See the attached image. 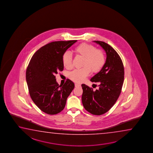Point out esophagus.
Returning <instances> with one entry per match:
<instances>
[{
	"label": "esophagus",
	"instance_id": "1",
	"mask_svg": "<svg viewBox=\"0 0 153 153\" xmlns=\"http://www.w3.org/2000/svg\"><path fill=\"white\" fill-rule=\"evenodd\" d=\"M80 84H79V83H75V87H79V86H80Z\"/></svg>",
	"mask_w": 153,
	"mask_h": 153
}]
</instances>
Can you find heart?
Listing matches in <instances>:
<instances>
[{
	"instance_id": "heart-1",
	"label": "heart",
	"mask_w": 153,
	"mask_h": 153,
	"mask_svg": "<svg viewBox=\"0 0 153 153\" xmlns=\"http://www.w3.org/2000/svg\"><path fill=\"white\" fill-rule=\"evenodd\" d=\"M76 53L84 57L83 68L71 72L69 78L75 82H82L91 73L99 72L103 67L105 62V58L104 52L100 49H95L91 44L82 43L76 47ZM62 64L67 69L72 67V56L69 51H66L62 57Z\"/></svg>"
}]
</instances>
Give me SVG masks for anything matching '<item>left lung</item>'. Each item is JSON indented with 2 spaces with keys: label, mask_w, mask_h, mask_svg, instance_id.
Here are the masks:
<instances>
[{
  "label": "left lung",
  "mask_w": 153,
  "mask_h": 153,
  "mask_svg": "<svg viewBox=\"0 0 153 153\" xmlns=\"http://www.w3.org/2000/svg\"><path fill=\"white\" fill-rule=\"evenodd\" d=\"M94 42L106 52V61L101 71L91 79V82L99 83L98 89L93 91L82 84V102L87 111L101 115L108 111L118 99L124 82V68L120 57L113 48L104 42Z\"/></svg>",
  "instance_id": "left-lung-1"
}]
</instances>
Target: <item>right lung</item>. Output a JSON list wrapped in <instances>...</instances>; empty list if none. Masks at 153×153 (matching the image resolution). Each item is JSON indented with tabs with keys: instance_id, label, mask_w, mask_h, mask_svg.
Wrapping results in <instances>:
<instances>
[{
	"instance_id": "right-lung-1",
	"label": "right lung",
	"mask_w": 153,
	"mask_h": 153,
	"mask_svg": "<svg viewBox=\"0 0 153 153\" xmlns=\"http://www.w3.org/2000/svg\"><path fill=\"white\" fill-rule=\"evenodd\" d=\"M77 40L52 42L38 50L31 57L26 70V81L34 103L47 114H56L65 108L74 84L67 79L59 85L55 75L64 69L62 57Z\"/></svg>"
}]
</instances>
